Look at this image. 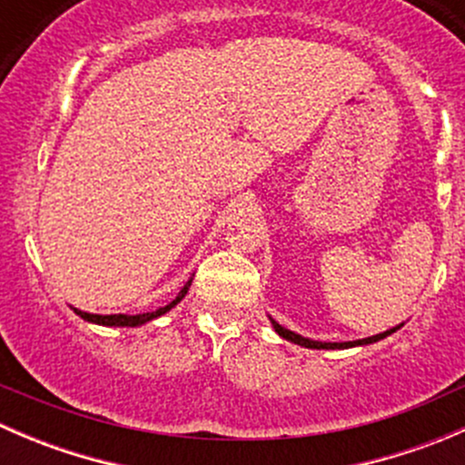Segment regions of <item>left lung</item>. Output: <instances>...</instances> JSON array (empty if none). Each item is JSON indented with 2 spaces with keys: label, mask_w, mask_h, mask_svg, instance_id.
Wrapping results in <instances>:
<instances>
[{
  "label": "left lung",
  "mask_w": 465,
  "mask_h": 465,
  "mask_svg": "<svg viewBox=\"0 0 465 465\" xmlns=\"http://www.w3.org/2000/svg\"><path fill=\"white\" fill-rule=\"evenodd\" d=\"M270 322H272V328H274V331L279 332V335L283 337V340L292 341V344L303 346V349H317V351H322V349H326V351H335V349H353V346L376 344V341L384 340V337H389V335H391V332H396L398 328L402 326V323H398V326L387 328V331H384V332H378V335L364 337V340H353V341H320V340H311V337H303V335H299V332L290 331V328L281 326V323L272 320V317H270Z\"/></svg>",
  "instance_id": "left-lung-1"
}]
</instances>
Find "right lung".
Segmentation results:
<instances>
[{
	"instance_id": "right-lung-1",
	"label": "right lung",
	"mask_w": 465,
	"mask_h": 465,
	"mask_svg": "<svg viewBox=\"0 0 465 465\" xmlns=\"http://www.w3.org/2000/svg\"><path fill=\"white\" fill-rule=\"evenodd\" d=\"M191 283H193V274H191V279L186 281L184 288L180 290V294H177V297L173 299V302L168 303V306L157 308V311H154V312H139V315H94V312L78 311V308H74V312H76V315L81 317V320H85V322H89V323H98V326H121V328H124V326H128V328L143 326V323L157 320V317L166 315V312L171 311V308H175L177 303H180L182 299L186 297V292H189Z\"/></svg>"
}]
</instances>
